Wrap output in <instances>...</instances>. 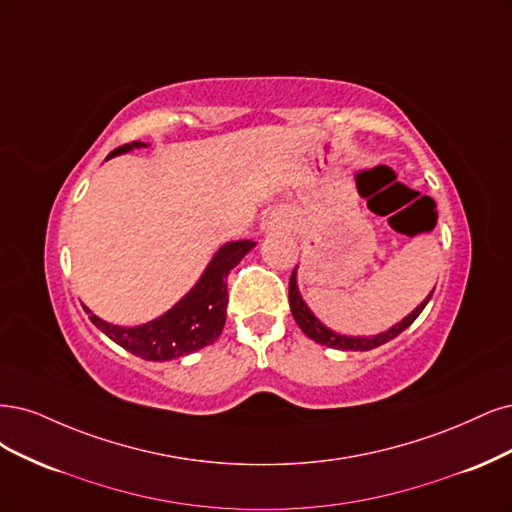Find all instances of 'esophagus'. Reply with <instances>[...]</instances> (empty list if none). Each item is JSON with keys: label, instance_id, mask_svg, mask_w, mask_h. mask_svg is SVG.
Instances as JSON below:
<instances>
[{"label": "esophagus", "instance_id": "esophagus-1", "mask_svg": "<svg viewBox=\"0 0 512 512\" xmlns=\"http://www.w3.org/2000/svg\"><path fill=\"white\" fill-rule=\"evenodd\" d=\"M266 225H268V229H274V227H280V219H276V217H268V221H266Z\"/></svg>", "mask_w": 512, "mask_h": 512}]
</instances>
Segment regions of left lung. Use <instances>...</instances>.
Masks as SVG:
<instances>
[{"instance_id": "1", "label": "left lung", "mask_w": 512, "mask_h": 512, "mask_svg": "<svg viewBox=\"0 0 512 512\" xmlns=\"http://www.w3.org/2000/svg\"><path fill=\"white\" fill-rule=\"evenodd\" d=\"M432 293L427 295V298L415 310H412L402 323L393 325L391 329H387V332L378 334V336H372V338H355V336H340V334L332 332V329H327L315 315H312V312L308 310V306L304 304L302 295L298 291V285H295V270H293V274L289 278V304H291V312H293L295 323L300 325V329L310 340H315V342L325 344V346H332V349H342V351H370V349H376V346H381V344L393 340L395 336H400L404 329L421 315V310L425 308L427 302H430Z\"/></svg>"}]
</instances>
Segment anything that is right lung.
<instances>
[{"label": "right lung", "instance_id": "1", "mask_svg": "<svg viewBox=\"0 0 512 512\" xmlns=\"http://www.w3.org/2000/svg\"><path fill=\"white\" fill-rule=\"evenodd\" d=\"M144 142H129L108 155H121L131 151V148H142ZM255 246L251 240L227 242L217 251L208 263L206 272L183 300H180L166 315H161L155 321H148L138 327H117L102 321L100 317L91 315L89 319L97 329L123 346L125 351L134 353L148 361H168L180 355H189L212 344L223 332L225 317H227V283L225 278L232 272L234 266L242 261V257Z\"/></svg>", "mask_w": 512, "mask_h": 512}]
</instances>
